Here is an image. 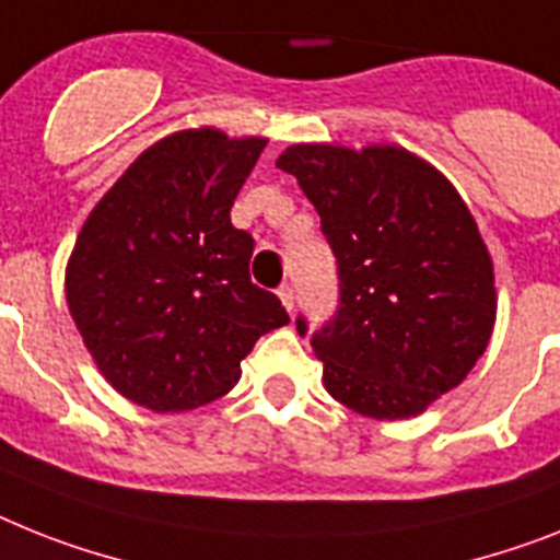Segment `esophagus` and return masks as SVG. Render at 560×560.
I'll use <instances>...</instances> for the list:
<instances>
[{
  "instance_id": "esophagus-1",
  "label": "esophagus",
  "mask_w": 560,
  "mask_h": 560,
  "mask_svg": "<svg viewBox=\"0 0 560 560\" xmlns=\"http://www.w3.org/2000/svg\"><path fill=\"white\" fill-rule=\"evenodd\" d=\"M277 298H280V303L285 306V312H294V289H291V285H280V289H277Z\"/></svg>"
}]
</instances>
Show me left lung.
I'll return each instance as SVG.
<instances>
[{"instance_id":"1","label":"left lung","mask_w":560,"mask_h":560,"mask_svg":"<svg viewBox=\"0 0 560 560\" xmlns=\"http://www.w3.org/2000/svg\"><path fill=\"white\" fill-rule=\"evenodd\" d=\"M277 168L317 208L340 271L337 317L312 335L326 392L363 418L427 412L464 383L495 329V269L472 211L400 145L300 142Z\"/></svg>"}]
</instances>
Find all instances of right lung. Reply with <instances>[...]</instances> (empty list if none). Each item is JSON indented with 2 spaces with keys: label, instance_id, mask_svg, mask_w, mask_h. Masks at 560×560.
Wrapping results in <instances>:
<instances>
[{
  "label": "right lung",
  "instance_id": "1",
  "mask_svg": "<svg viewBox=\"0 0 560 560\" xmlns=\"http://www.w3.org/2000/svg\"><path fill=\"white\" fill-rule=\"evenodd\" d=\"M262 137L188 128L145 148L94 206L65 298L96 369L131 404L188 412L240 381L257 337L289 323L248 277L254 240L231 206Z\"/></svg>",
  "mask_w": 560,
  "mask_h": 560
}]
</instances>
